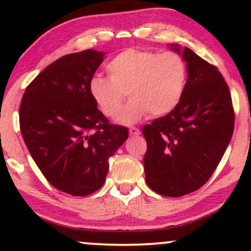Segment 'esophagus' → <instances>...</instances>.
<instances>
[{
  "label": "esophagus",
  "mask_w": 251,
  "mask_h": 251,
  "mask_svg": "<svg viewBox=\"0 0 251 251\" xmlns=\"http://www.w3.org/2000/svg\"><path fill=\"white\" fill-rule=\"evenodd\" d=\"M128 132H129V134H131V135H139L140 134L139 129L135 128V127H129Z\"/></svg>",
  "instance_id": "1"
}]
</instances>
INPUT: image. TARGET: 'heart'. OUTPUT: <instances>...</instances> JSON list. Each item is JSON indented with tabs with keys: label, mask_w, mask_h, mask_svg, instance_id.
<instances>
[{
	"label": "heart",
	"mask_w": 251,
	"mask_h": 251,
	"mask_svg": "<svg viewBox=\"0 0 251 251\" xmlns=\"http://www.w3.org/2000/svg\"><path fill=\"white\" fill-rule=\"evenodd\" d=\"M106 70L109 77L89 80V94L106 117H113L127 91L130 101L116 117L123 125H133L149 113L169 114L180 102L188 81V66L176 51L127 48L112 57Z\"/></svg>",
	"instance_id": "obj_1"
}]
</instances>
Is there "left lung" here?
Returning a JSON list of instances; mask_svg holds the SVG:
<instances>
[{
	"label": "left lung",
	"instance_id": "obj_1",
	"mask_svg": "<svg viewBox=\"0 0 251 251\" xmlns=\"http://www.w3.org/2000/svg\"><path fill=\"white\" fill-rule=\"evenodd\" d=\"M171 50L188 66V81L174 111L143 127L146 184L157 194L180 197L208 181L234 132L229 87L215 66L190 48Z\"/></svg>",
	"mask_w": 251,
	"mask_h": 251
}]
</instances>
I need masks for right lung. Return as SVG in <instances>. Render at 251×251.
Instances as JSON below:
<instances>
[{
    "label": "right lung",
    "instance_id": "1",
    "mask_svg": "<svg viewBox=\"0 0 251 251\" xmlns=\"http://www.w3.org/2000/svg\"><path fill=\"white\" fill-rule=\"evenodd\" d=\"M105 59L86 50L50 63L25 88L20 128L37 168L54 188L87 196L103 185L108 159L128 138L127 128L111 125L88 91Z\"/></svg>",
    "mask_w": 251,
    "mask_h": 251
}]
</instances>
